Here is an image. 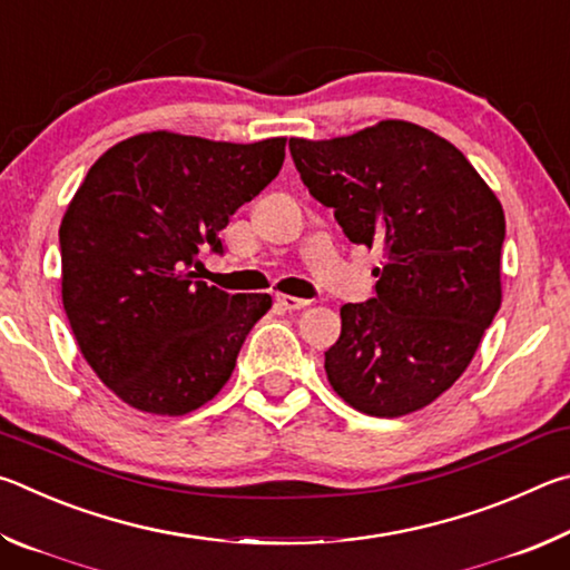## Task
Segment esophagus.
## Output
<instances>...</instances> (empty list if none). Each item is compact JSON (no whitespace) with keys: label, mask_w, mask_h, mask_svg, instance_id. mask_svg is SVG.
I'll return each instance as SVG.
<instances>
[{"label":"esophagus","mask_w":570,"mask_h":570,"mask_svg":"<svg viewBox=\"0 0 570 570\" xmlns=\"http://www.w3.org/2000/svg\"><path fill=\"white\" fill-rule=\"evenodd\" d=\"M276 304L286 308V312H296V308H306L308 302L306 298H298V296H288V294H276Z\"/></svg>","instance_id":"34e87169"}]
</instances>
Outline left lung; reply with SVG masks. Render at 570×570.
I'll return each mask as SVG.
<instances>
[{
  "label": "left lung",
  "mask_w": 570,
  "mask_h": 570,
  "mask_svg": "<svg viewBox=\"0 0 570 570\" xmlns=\"http://www.w3.org/2000/svg\"><path fill=\"white\" fill-rule=\"evenodd\" d=\"M288 148L346 238L382 250L377 296L340 308L326 380L372 417L428 407L468 370L503 302V206L452 142L407 120Z\"/></svg>",
  "instance_id": "1"
}]
</instances>
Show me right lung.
<instances>
[{"label":"right lung","instance_id":"obj_1","mask_svg":"<svg viewBox=\"0 0 570 570\" xmlns=\"http://www.w3.org/2000/svg\"><path fill=\"white\" fill-rule=\"evenodd\" d=\"M286 138L153 130L105 150L60 226L62 304L77 346L130 407L180 417L224 390L268 294L196 282L198 248L284 166Z\"/></svg>","mask_w":570,"mask_h":570}]
</instances>
